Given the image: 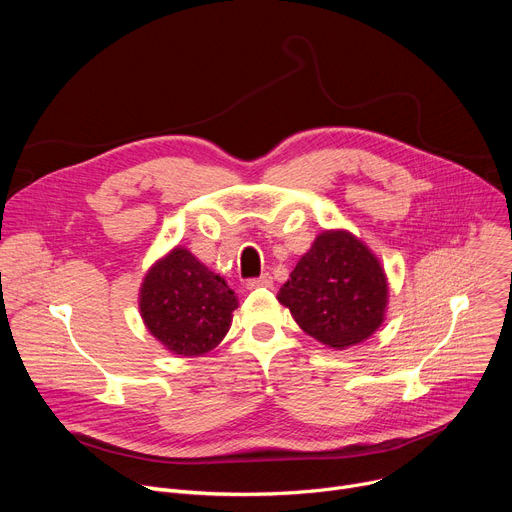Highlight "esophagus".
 I'll return each instance as SVG.
<instances>
[{"label":"esophagus","instance_id":"obj_1","mask_svg":"<svg viewBox=\"0 0 512 512\" xmlns=\"http://www.w3.org/2000/svg\"><path fill=\"white\" fill-rule=\"evenodd\" d=\"M274 286V278L270 274H263L259 278H253V280H247V288L249 290H255V288H272Z\"/></svg>","mask_w":512,"mask_h":512}]
</instances>
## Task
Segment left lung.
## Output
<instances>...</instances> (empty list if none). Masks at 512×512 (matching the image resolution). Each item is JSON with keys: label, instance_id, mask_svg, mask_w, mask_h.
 I'll use <instances>...</instances> for the list:
<instances>
[{"label": "left lung", "instance_id": "left-lung-1", "mask_svg": "<svg viewBox=\"0 0 512 512\" xmlns=\"http://www.w3.org/2000/svg\"><path fill=\"white\" fill-rule=\"evenodd\" d=\"M278 301L305 334L344 351L384 324L388 278L363 240L348 230H324L280 288Z\"/></svg>", "mask_w": 512, "mask_h": 512}]
</instances>
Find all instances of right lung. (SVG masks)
<instances>
[{
    "instance_id": "right-lung-1",
    "label": "right lung",
    "mask_w": 512,
    "mask_h": 512,
    "mask_svg": "<svg viewBox=\"0 0 512 512\" xmlns=\"http://www.w3.org/2000/svg\"><path fill=\"white\" fill-rule=\"evenodd\" d=\"M236 307L238 299L226 280L184 247L157 259L139 292L145 328L180 357L213 351L228 334Z\"/></svg>"
}]
</instances>
